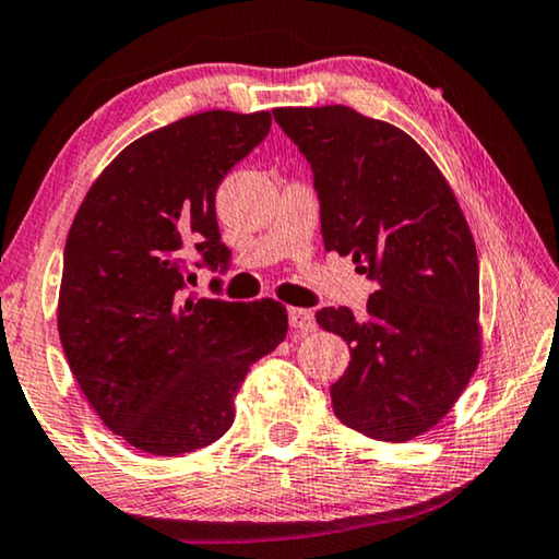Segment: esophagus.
I'll return each instance as SVG.
<instances>
[{"instance_id": "obj_1", "label": "esophagus", "mask_w": 559, "mask_h": 559, "mask_svg": "<svg viewBox=\"0 0 559 559\" xmlns=\"http://www.w3.org/2000/svg\"><path fill=\"white\" fill-rule=\"evenodd\" d=\"M288 324L290 329H296V332H313L317 329V319H313V313L309 309H288Z\"/></svg>"}]
</instances>
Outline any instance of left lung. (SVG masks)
<instances>
[{"label":"left lung","mask_w":559,"mask_h":559,"mask_svg":"<svg viewBox=\"0 0 559 559\" xmlns=\"http://www.w3.org/2000/svg\"><path fill=\"white\" fill-rule=\"evenodd\" d=\"M311 164L326 250L377 283L365 313L324 306L317 324L349 344L332 388L344 426L403 443L451 411L481 355L478 258L433 159L397 126L349 106L276 108Z\"/></svg>","instance_id":"left-lung-1"}]
</instances>
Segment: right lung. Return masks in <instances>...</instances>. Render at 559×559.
Instances as JSON below:
<instances>
[{
    "instance_id": "right-lung-1",
    "label": "right lung",
    "mask_w": 559,
    "mask_h": 559,
    "mask_svg": "<svg viewBox=\"0 0 559 559\" xmlns=\"http://www.w3.org/2000/svg\"><path fill=\"white\" fill-rule=\"evenodd\" d=\"M269 131V111H204L146 133L108 164L70 225L62 349L98 418L144 453L223 438L250 365L286 340V306L273 298L187 296L192 265H230L215 192Z\"/></svg>"
}]
</instances>
